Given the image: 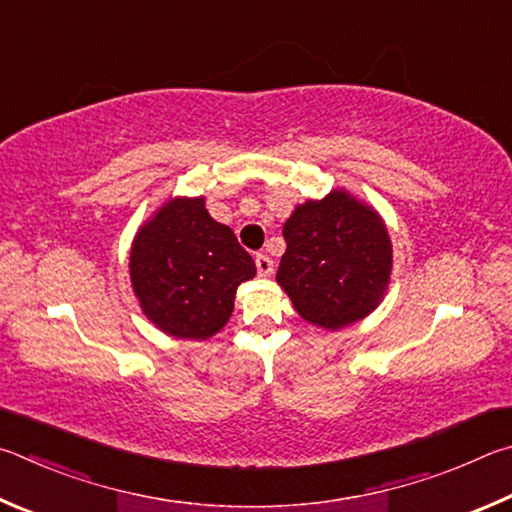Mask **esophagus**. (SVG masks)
Segmentation results:
<instances>
[{"label": "esophagus", "mask_w": 512, "mask_h": 512, "mask_svg": "<svg viewBox=\"0 0 512 512\" xmlns=\"http://www.w3.org/2000/svg\"><path fill=\"white\" fill-rule=\"evenodd\" d=\"M256 270H258V274L261 276H270L272 272H274V263H272V258L267 256V254H256Z\"/></svg>", "instance_id": "esophagus-1"}]
</instances>
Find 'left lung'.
Returning <instances> with one entry per match:
<instances>
[{
    "label": "left lung",
    "instance_id": "8db88e82",
    "mask_svg": "<svg viewBox=\"0 0 512 512\" xmlns=\"http://www.w3.org/2000/svg\"><path fill=\"white\" fill-rule=\"evenodd\" d=\"M283 238L276 281L303 319L339 330L378 308L393 258L387 227L369 206L333 191L297 206Z\"/></svg>",
    "mask_w": 512,
    "mask_h": 512
}]
</instances>
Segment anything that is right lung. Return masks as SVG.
Wrapping results in <instances>:
<instances>
[{"mask_svg":"<svg viewBox=\"0 0 512 512\" xmlns=\"http://www.w3.org/2000/svg\"><path fill=\"white\" fill-rule=\"evenodd\" d=\"M256 274L227 224L204 197L168 202L134 238L132 288L152 324L179 339H206L227 324L242 281Z\"/></svg>","mask_w":512,"mask_h":512,"instance_id":"obj_1","label":"right lung"}]
</instances>
